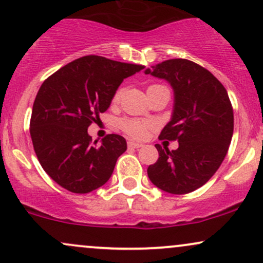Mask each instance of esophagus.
<instances>
[{"instance_id": "esophagus-1", "label": "esophagus", "mask_w": 263, "mask_h": 263, "mask_svg": "<svg viewBox=\"0 0 263 263\" xmlns=\"http://www.w3.org/2000/svg\"><path fill=\"white\" fill-rule=\"evenodd\" d=\"M127 146H128V148H141V147L143 146V144L137 143V142H135V141H128L127 142Z\"/></svg>"}]
</instances>
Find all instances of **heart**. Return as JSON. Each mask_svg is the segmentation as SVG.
<instances>
[{
	"label": "heart",
	"mask_w": 263,
	"mask_h": 263,
	"mask_svg": "<svg viewBox=\"0 0 263 263\" xmlns=\"http://www.w3.org/2000/svg\"><path fill=\"white\" fill-rule=\"evenodd\" d=\"M121 92H122L121 90H119V91L116 92V95H115V98H114L115 101L119 100L120 96H121ZM120 127H121L123 131L126 132V134L132 136V137L142 138L146 136L147 129H148L149 126L144 122L137 121V120L125 119L120 122Z\"/></svg>",
	"instance_id": "1"
}]
</instances>
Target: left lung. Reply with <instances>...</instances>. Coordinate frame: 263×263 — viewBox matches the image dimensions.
Wrapping results in <instances>:
<instances>
[{
	"label": "left lung",
	"mask_w": 263,
	"mask_h": 263,
	"mask_svg": "<svg viewBox=\"0 0 263 263\" xmlns=\"http://www.w3.org/2000/svg\"><path fill=\"white\" fill-rule=\"evenodd\" d=\"M173 89L171 121L159 138L178 141L170 151L156 144L159 158L147 170L157 188L186 194L203 186L224 161L234 134V112L222 84L203 66L170 59L144 70Z\"/></svg>",
	"instance_id": "left-lung-1"
}]
</instances>
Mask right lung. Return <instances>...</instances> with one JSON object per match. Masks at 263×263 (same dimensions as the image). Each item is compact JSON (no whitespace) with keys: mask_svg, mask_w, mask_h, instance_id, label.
<instances>
[{"mask_svg":"<svg viewBox=\"0 0 263 263\" xmlns=\"http://www.w3.org/2000/svg\"><path fill=\"white\" fill-rule=\"evenodd\" d=\"M144 65L99 55L69 63L42 84L31 117L34 152L45 173L71 193L85 194L110 179L117 158L127 149L120 135L91 143L90 123L110 107L123 79Z\"/></svg>","mask_w":263,"mask_h":263,"instance_id":"obj_1","label":"right lung"}]
</instances>
